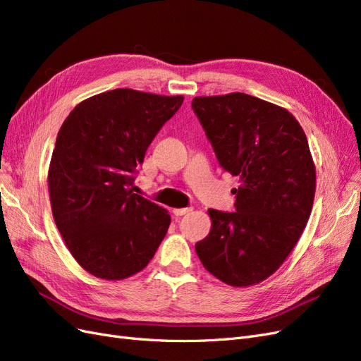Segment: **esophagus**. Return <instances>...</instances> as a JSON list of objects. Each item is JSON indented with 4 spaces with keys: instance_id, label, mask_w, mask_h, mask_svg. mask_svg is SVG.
<instances>
[{
    "instance_id": "esophagus-1",
    "label": "esophagus",
    "mask_w": 361,
    "mask_h": 361,
    "mask_svg": "<svg viewBox=\"0 0 361 361\" xmlns=\"http://www.w3.org/2000/svg\"><path fill=\"white\" fill-rule=\"evenodd\" d=\"M191 211V207H176V209H173V214L176 216H182L185 214H188Z\"/></svg>"
}]
</instances>
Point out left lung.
I'll use <instances>...</instances> for the list:
<instances>
[{"label":"left lung","instance_id":"8db88e82","mask_svg":"<svg viewBox=\"0 0 361 361\" xmlns=\"http://www.w3.org/2000/svg\"><path fill=\"white\" fill-rule=\"evenodd\" d=\"M192 110L220 166L239 179L235 212L209 209L195 244L203 267L226 285H256L283 265L312 212L316 170L298 120L245 93L194 97Z\"/></svg>","mask_w":361,"mask_h":361}]
</instances>
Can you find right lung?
<instances>
[{"label":"right lung","mask_w":361,"mask_h":361,"mask_svg":"<svg viewBox=\"0 0 361 361\" xmlns=\"http://www.w3.org/2000/svg\"><path fill=\"white\" fill-rule=\"evenodd\" d=\"M183 96L133 89L94 94L64 120L48 170L54 221L92 276L123 280L147 267L170 214L133 192L135 167Z\"/></svg>","instance_id":"add662e5"}]
</instances>
